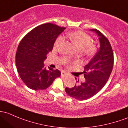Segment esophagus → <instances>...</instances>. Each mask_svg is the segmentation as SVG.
I'll return each instance as SVG.
<instances>
[{
  "label": "esophagus",
  "instance_id": "obj_1",
  "mask_svg": "<svg viewBox=\"0 0 128 128\" xmlns=\"http://www.w3.org/2000/svg\"><path fill=\"white\" fill-rule=\"evenodd\" d=\"M67 75H68V74H67L65 72H61V76H66Z\"/></svg>",
  "mask_w": 128,
  "mask_h": 128
}]
</instances>
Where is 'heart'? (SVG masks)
<instances>
[{"mask_svg": "<svg viewBox=\"0 0 128 128\" xmlns=\"http://www.w3.org/2000/svg\"><path fill=\"white\" fill-rule=\"evenodd\" d=\"M68 37L72 43L76 46L78 50L80 52L84 50L86 48V52L88 54H92L95 52L94 46L92 44L91 38L84 32L82 31H74L68 34ZM64 42V38L60 36L57 38L54 43L55 46H58Z\"/></svg>", "mask_w": 128, "mask_h": 128, "instance_id": "b5f03b06", "label": "heart"}]
</instances>
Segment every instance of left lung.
I'll list each match as a JSON object with an SVG mask.
<instances>
[{
    "mask_svg": "<svg viewBox=\"0 0 128 128\" xmlns=\"http://www.w3.org/2000/svg\"><path fill=\"white\" fill-rule=\"evenodd\" d=\"M90 30L99 37V51L84 66L83 73L85 81L79 83L77 80L73 88L65 90L68 96L79 100L88 99L100 91L108 81L114 66V53L108 40L97 29Z\"/></svg>",
    "mask_w": 128,
    "mask_h": 128,
    "instance_id": "obj_1",
    "label": "left lung"
}]
</instances>
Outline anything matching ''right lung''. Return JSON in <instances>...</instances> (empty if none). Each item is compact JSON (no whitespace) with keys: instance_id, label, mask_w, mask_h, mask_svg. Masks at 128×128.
<instances>
[{"instance_id":"obj_1","label":"right lung","mask_w":128,"mask_h":128,"mask_svg":"<svg viewBox=\"0 0 128 128\" xmlns=\"http://www.w3.org/2000/svg\"><path fill=\"white\" fill-rule=\"evenodd\" d=\"M65 28L52 23L38 26L19 44L16 54V65L20 78L28 88L45 90L60 75L59 70L44 67L47 54L53 50L54 44Z\"/></svg>"}]
</instances>
